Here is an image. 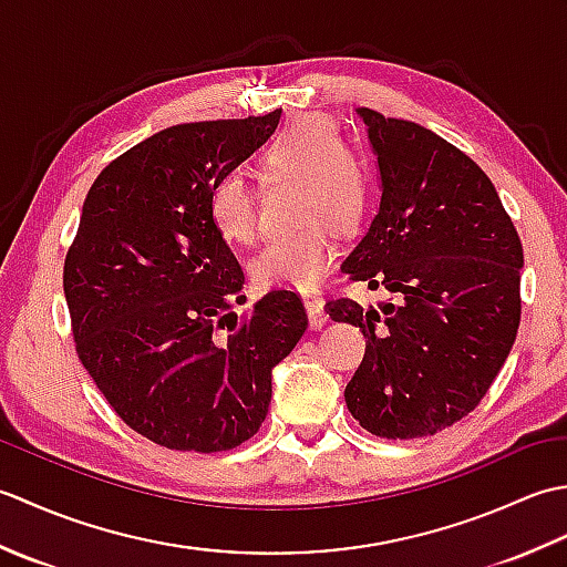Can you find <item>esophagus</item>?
I'll return each mask as SVG.
<instances>
[{"label": "esophagus", "instance_id": "34e87169", "mask_svg": "<svg viewBox=\"0 0 567 567\" xmlns=\"http://www.w3.org/2000/svg\"><path fill=\"white\" fill-rule=\"evenodd\" d=\"M305 307H307V315H309V327L311 329H321L323 323L329 321L327 309H323V299L317 295H305Z\"/></svg>", "mask_w": 567, "mask_h": 567}]
</instances>
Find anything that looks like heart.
<instances>
[{
  "label": "heart",
  "mask_w": 567,
  "mask_h": 567,
  "mask_svg": "<svg viewBox=\"0 0 567 567\" xmlns=\"http://www.w3.org/2000/svg\"><path fill=\"white\" fill-rule=\"evenodd\" d=\"M262 175L297 183L292 234L270 240L250 262L260 285L311 290L336 256L334 224L341 231L365 219L370 207V167L346 148L341 131L317 114L292 118L262 153ZM216 231L234 244H252L260 228L258 197L240 171L216 175L207 195Z\"/></svg>",
  "instance_id": "obj_1"
}]
</instances>
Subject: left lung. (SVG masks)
Returning <instances> with one entry per match:
<instances>
[{
    "instance_id": "1",
    "label": "left lung",
    "mask_w": 567,
    "mask_h": 567,
    "mask_svg": "<svg viewBox=\"0 0 567 567\" xmlns=\"http://www.w3.org/2000/svg\"><path fill=\"white\" fill-rule=\"evenodd\" d=\"M358 114L378 153L382 199L341 268L394 299L380 311L348 297L327 302L333 321L368 339L346 404L372 436H433L473 412L512 351L522 238L461 148L414 122Z\"/></svg>"
}]
</instances>
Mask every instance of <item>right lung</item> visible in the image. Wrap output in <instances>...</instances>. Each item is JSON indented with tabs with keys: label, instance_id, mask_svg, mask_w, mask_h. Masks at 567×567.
<instances>
[{
	"label": "right lung",
	"instance_id": "1",
	"mask_svg": "<svg viewBox=\"0 0 567 567\" xmlns=\"http://www.w3.org/2000/svg\"><path fill=\"white\" fill-rule=\"evenodd\" d=\"M280 110L171 126L104 167L82 204L63 290L84 370L116 416L171 451L236 449L265 421L272 368L307 331L302 297L244 315V270L209 187L258 151Z\"/></svg>",
	"mask_w": 567,
	"mask_h": 567
}]
</instances>
